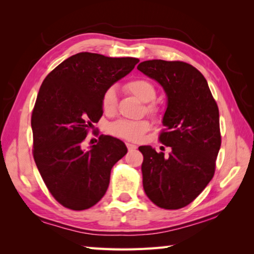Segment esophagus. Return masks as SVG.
Masks as SVG:
<instances>
[{"mask_svg": "<svg viewBox=\"0 0 254 254\" xmlns=\"http://www.w3.org/2000/svg\"><path fill=\"white\" fill-rule=\"evenodd\" d=\"M127 149L128 150H134V149H136L137 147L135 144H133V143H127Z\"/></svg>", "mask_w": 254, "mask_h": 254, "instance_id": "1", "label": "esophagus"}]
</instances>
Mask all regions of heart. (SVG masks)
Here are the masks:
<instances>
[{
    "mask_svg": "<svg viewBox=\"0 0 254 254\" xmlns=\"http://www.w3.org/2000/svg\"><path fill=\"white\" fill-rule=\"evenodd\" d=\"M126 88L145 103L152 102L156 98V88H154L151 81L145 78L132 79L126 84ZM117 89L114 87L107 88L102 96L103 110L106 113H113L115 107H117ZM149 110H152V106H149ZM149 128L150 123L147 120H140V121L120 120V121L112 124L110 131L112 134L121 137V139L127 141H137L142 137Z\"/></svg>",
    "mask_w": 254,
    "mask_h": 254,
    "instance_id": "heart-1",
    "label": "heart"
}]
</instances>
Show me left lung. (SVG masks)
Returning <instances> with one entry per match:
<instances>
[{
    "instance_id": "obj_1",
    "label": "left lung",
    "mask_w": 254,
    "mask_h": 254,
    "mask_svg": "<svg viewBox=\"0 0 254 254\" xmlns=\"http://www.w3.org/2000/svg\"><path fill=\"white\" fill-rule=\"evenodd\" d=\"M137 69L162 86L167 109L159 140L171 148L168 157L150 145L141 170L143 188L153 204L178 209L190 204L212 180L221 148L220 113L205 77L184 62L147 60Z\"/></svg>"
}]
</instances>
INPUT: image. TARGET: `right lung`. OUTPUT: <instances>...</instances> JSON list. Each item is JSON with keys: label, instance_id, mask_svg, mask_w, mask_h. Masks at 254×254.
Listing matches in <instances>:
<instances>
[{"label": "right lung", "instance_id": "right-lung-1", "mask_svg": "<svg viewBox=\"0 0 254 254\" xmlns=\"http://www.w3.org/2000/svg\"><path fill=\"white\" fill-rule=\"evenodd\" d=\"M137 63L79 53L64 60L41 85L31 117L33 158L51 195L67 208L83 210L98 203L112 167L127 152L111 135L102 134L88 150L83 142L103 115V94Z\"/></svg>", "mask_w": 254, "mask_h": 254}]
</instances>
